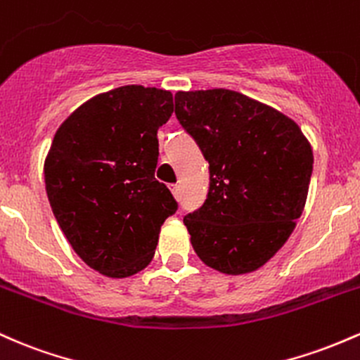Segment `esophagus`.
<instances>
[{
    "label": "esophagus",
    "instance_id": "34e87169",
    "mask_svg": "<svg viewBox=\"0 0 360 360\" xmlns=\"http://www.w3.org/2000/svg\"><path fill=\"white\" fill-rule=\"evenodd\" d=\"M169 191H172L173 195H175V199H179V197H180V185H176V184L169 185Z\"/></svg>",
    "mask_w": 360,
    "mask_h": 360
}]
</instances>
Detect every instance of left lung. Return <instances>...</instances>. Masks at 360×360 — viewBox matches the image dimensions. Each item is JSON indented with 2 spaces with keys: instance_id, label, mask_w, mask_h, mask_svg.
Masks as SVG:
<instances>
[{
  "instance_id": "obj_1",
  "label": "left lung",
  "mask_w": 360,
  "mask_h": 360,
  "mask_svg": "<svg viewBox=\"0 0 360 360\" xmlns=\"http://www.w3.org/2000/svg\"><path fill=\"white\" fill-rule=\"evenodd\" d=\"M175 115L209 161V192L184 217L197 257L228 276L260 269L296 228L313 151L292 119L238 91H179Z\"/></svg>"
}]
</instances>
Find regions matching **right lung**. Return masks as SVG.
<instances>
[{
    "label": "right lung",
    "instance_id": "1",
    "mask_svg": "<svg viewBox=\"0 0 360 360\" xmlns=\"http://www.w3.org/2000/svg\"><path fill=\"white\" fill-rule=\"evenodd\" d=\"M167 90L127 84L93 96L60 124L44 165L59 228L96 272L122 278L148 267L161 224L179 204L155 179Z\"/></svg>",
    "mask_w": 360,
    "mask_h": 360
}]
</instances>
